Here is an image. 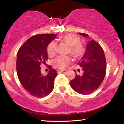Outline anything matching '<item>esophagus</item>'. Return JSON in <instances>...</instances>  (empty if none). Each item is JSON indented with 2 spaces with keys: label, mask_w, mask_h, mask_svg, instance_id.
<instances>
[{
  "label": "esophagus",
  "mask_w": 124,
  "mask_h": 124,
  "mask_svg": "<svg viewBox=\"0 0 124 124\" xmlns=\"http://www.w3.org/2000/svg\"><path fill=\"white\" fill-rule=\"evenodd\" d=\"M58 73H66L67 72L66 71H58Z\"/></svg>",
  "instance_id": "1"
}]
</instances>
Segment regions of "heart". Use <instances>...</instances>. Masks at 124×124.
Here are the masks:
<instances>
[{"label":"heart","instance_id":"heart-1","mask_svg":"<svg viewBox=\"0 0 124 124\" xmlns=\"http://www.w3.org/2000/svg\"><path fill=\"white\" fill-rule=\"evenodd\" d=\"M59 40L62 43L69 46L68 52L75 59L82 57L85 52V48L80 43L81 39L79 36L74 34H67L62 35L59 37ZM56 46L55 42H51L47 46L48 56L52 57L55 56L56 52ZM72 62V59L68 56H59L53 61V65L55 68L59 69H66Z\"/></svg>","mask_w":124,"mask_h":124}]
</instances>
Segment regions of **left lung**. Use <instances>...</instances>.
<instances>
[{
	"label": "left lung",
	"instance_id": "1",
	"mask_svg": "<svg viewBox=\"0 0 124 124\" xmlns=\"http://www.w3.org/2000/svg\"><path fill=\"white\" fill-rule=\"evenodd\" d=\"M78 34L89 38L86 34ZM78 64L82 68V73L80 75L76 73L75 78L70 80V86L81 94L92 93L100 86L106 73V60L103 48L93 39L89 41Z\"/></svg>",
	"mask_w": 124,
	"mask_h": 124
}]
</instances>
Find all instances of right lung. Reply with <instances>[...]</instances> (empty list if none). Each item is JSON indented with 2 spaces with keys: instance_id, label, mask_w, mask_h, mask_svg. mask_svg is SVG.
<instances>
[{
  "instance_id": "right-lung-1",
  "label": "right lung",
  "mask_w": 124,
  "mask_h": 124,
  "mask_svg": "<svg viewBox=\"0 0 124 124\" xmlns=\"http://www.w3.org/2000/svg\"><path fill=\"white\" fill-rule=\"evenodd\" d=\"M57 35L44 34L31 37L18 50L17 54L16 69L18 78L28 93L36 97L49 94L54 87L57 71L50 69L45 76L41 73L40 65L45 64L48 57L47 46Z\"/></svg>"
}]
</instances>
